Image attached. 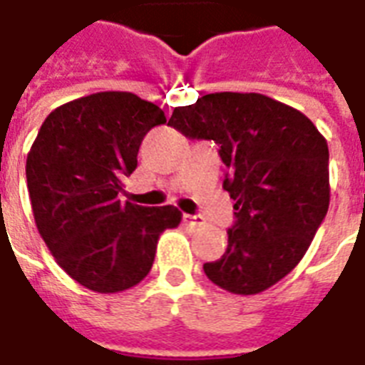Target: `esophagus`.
Returning <instances> with one entry per match:
<instances>
[{
	"label": "esophagus",
	"mask_w": 365,
	"mask_h": 365,
	"mask_svg": "<svg viewBox=\"0 0 365 365\" xmlns=\"http://www.w3.org/2000/svg\"><path fill=\"white\" fill-rule=\"evenodd\" d=\"M183 222H185V225H189L191 229H199L205 225V217L197 216V214H185V216H183Z\"/></svg>",
	"instance_id": "obj_1"
}]
</instances>
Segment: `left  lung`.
<instances>
[{
    "mask_svg": "<svg viewBox=\"0 0 365 365\" xmlns=\"http://www.w3.org/2000/svg\"><path fill=\"white\" fill-rule=\"evenodd\" d=\"M168 125L214 140L235 200L227 250L205 263L231 294L254 295L284 278L311 246L329 206V151L309 117L255 93L206 94L176 108Z\"/></svg>",
    "mask_w": 365,
    "mask_h": 365,
    "instance_id": "1",
    "label": "left lung"
}]
</instances>
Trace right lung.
<instances>
[{"instance_id": "right-lung-1", "label": "right lung", "mask_w": 365, "mask_h": 365, "mask_svg": "<svg viewBox=\"0 0 365 365\" xmlns=\"http://www.w3.org/2000/svg\"><path fill=\"white\" fill-rule=\"evenodd\" d=\"M165 123V111L136 94L96 93L51 111L28 153L37 231L56 263L93 292L136 286L151 271L160 233L182 222L174 206L119 200L143 136Z\"/></svg>"}]
</instances>
